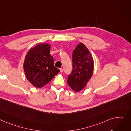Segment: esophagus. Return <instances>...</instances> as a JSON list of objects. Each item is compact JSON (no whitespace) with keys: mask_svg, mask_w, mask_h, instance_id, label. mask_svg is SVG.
<instances>
[{"mask_svg":"<svg viewBox=\"0 0 131 131\" xmlns=\"http://www.w3.org/2000/svg\"><path fill=\"white\" fill-rule=\"evenodd\" d=\"M59 69H60V73H62V72H63V69L62 68H60Z\"/></svg>","mask_w":131,"mask_h":131,"instance_id":"34e87169","label":"esophagus"}]
</instances>
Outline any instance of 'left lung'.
<instances>
[{"instance_id":"1","label":"left lung","mask_w":131,"mask_h":131,"mask_svg":"<svg viewBox=\"0 0 131 131\" xmlns=\"http://www.w3.org/2000/svg\"><path fill=\"white\" fill-rule=\"evenodd\" d=\"M73 70L67 82L75 92L82 91L93 74L94 60L91 52L83 43H80L72 54Z\"/></svg>"}]
</instances>
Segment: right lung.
<instances>
[{
	"label": "right lung",
	"instance_id": "1",
	"mask_svg": "<svg viewBox=\"0 0 131 131\" xmlns=\"http://www.w3.org/2000/svg\"><path fill=\"white\" fill-rule=\"evenodd\" d=\"M50 48L48 43H40L30 48L25 57L23 67L26 77L35 88L45 86L60 72L54 66Z\"/></svg>",
	"mask_w": 131,
	"mask_h": 131
}]
</instances>
